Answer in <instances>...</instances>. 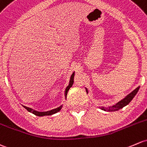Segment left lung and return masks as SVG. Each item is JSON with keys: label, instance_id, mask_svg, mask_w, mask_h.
<instances>
[{"label": "left lung", "instance_id": "obj_1", "mask_svg": "<svg viewBox=\"0 0 147 147\" xmlns=\"http://www.w3.org/2000/svg\"><path fill=\"white\" fill-rule=\"evenodd\" d=\"M140 86H138L137 88H136L135 90L133 91V92H131L130 94H128L127 96L126 97H125L123 99H122L121 101H120L118 102V103H117L116 104L114 105V106H113L111 108H109V109H107V108H101L102 110L103 111H118L120 110V109H123L124 106H127V105L128 104V103H129L132 100V98L135 97V96L137 94V92L139 91V89H140ZM86 92H87V90H86Z\"/></svg>", "mask_w": 147, "mask_h": 147}]
</instances>
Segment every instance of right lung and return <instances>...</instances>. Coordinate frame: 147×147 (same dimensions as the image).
I'll return each instance as SVG.
<instances>
[{"mask_svg":"<svg viewBox=\"0 0 147 147\" xmlns=\"http://www.w3.org/2000/svg\"><path fill=\"white\" fill-rule=\"evenodd\" d=\"M74 76H75V72H73V73H72V75H71L70 80H69V85L67 86L65 89V97L67 96V92L69 91V88H70L71 86H72V84H73ZM61 108H62V106H60V107L57 108V109H53V110H51V111H47V112H37V111H32V109H27V110L29 112H32V113L37 115V116H44V115H53V114H54V113H56L57 112H58V111H61Z\"/></svg>","mask_w":147,"mask_h":147,"instance_id":"add662e5","label":"right lung"}]
</instances>
